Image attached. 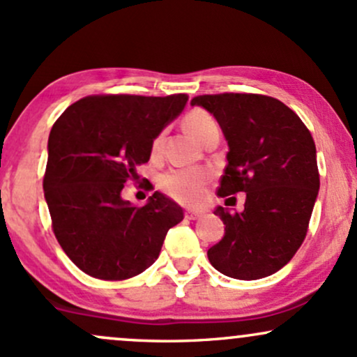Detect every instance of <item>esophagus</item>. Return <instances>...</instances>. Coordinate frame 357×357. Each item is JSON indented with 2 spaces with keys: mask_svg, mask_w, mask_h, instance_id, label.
<instances>
[{
  "mask_svg": "<svg viewBox=\"0 0 357 357\" xmlns=\"http://www.w3.org/2000/svg\"><path fill=\"white\" fill-rule=\"evenodd\" d=\"M199 216H203L202 211H195V210H188L186 211V218L188 220H198Z\"/></svg>",
  "mask_w": 357,
  "mask_h": 357,
  "instance_id": "esophagus-1",
  "label": "esophagus"
}]
</instances>
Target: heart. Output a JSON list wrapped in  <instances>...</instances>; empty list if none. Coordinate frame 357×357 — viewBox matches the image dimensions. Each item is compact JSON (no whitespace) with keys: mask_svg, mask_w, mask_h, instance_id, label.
I'll list each match as a JSON object with an SVG mask.
<instances>
[{"mask_svg":"<svg viewBox=\"0 0 357 357\" xmlns=\"http://www.w3.org/2000/svg\"><path fill=\"white\" fill-rule=\"evenodd\" d=\"M184 127L192 137L202 141L208 130L215 129L216 122L210 114L204 110H191L184 119ZM161 141L155 139L153 144V153H158ZM208 173L199 167H188V169H174L162 176L161 188L171 198L183 204H202L206 198Z\"/></svg>","mask_w":357,"mask_h":357,"instance_id":"1","label":"heart"}]
</instances>
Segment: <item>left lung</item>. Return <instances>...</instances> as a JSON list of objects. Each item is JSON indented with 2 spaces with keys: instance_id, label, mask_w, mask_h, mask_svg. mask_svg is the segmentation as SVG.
<instances>
[{
  "instance_id": "obj_1",
  "label": "left lung",
  "mask_w": 357,
  "mask_h": 357,
  "mask_svg": "<svg viewBox=\"0 0 357 357\" xmlns=\"http://www.w3.org/2000/svg\"><path fill=\"white\" fill-rule=\"evenodd\" d=\"M191 105L206 109L228 142L220 196L247 192L241 213L215 208L225 235L208 250L210 264L238 280L272 275L305 238L319 192L314 139L273 97L218 93L195 97Z\"/></svg>"
}]
</instances>
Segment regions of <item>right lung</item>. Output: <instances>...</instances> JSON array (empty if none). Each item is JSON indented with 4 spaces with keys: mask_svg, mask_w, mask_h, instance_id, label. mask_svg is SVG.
Segmentation results:
<instances>
[{
    "mask_svg": "<svg viewBox=\"0 0 357 357\" xmlns=\"http://www.w3.org/2000/svg\"><path fill=\"white\" fill-rule=\"evenodd\" d=\"M167 97L92 96L65 110L50 130L43 191L53 233L90 277L126 280L158 260L183 208L155 191L144 206L122 198L149 161L154 139L186 107Z\"/></svg>",
    "mask_w": 357,
    "mask_h": 357,
    "instance_id": "1",
    "label": "right lung"
}]
</instances>
